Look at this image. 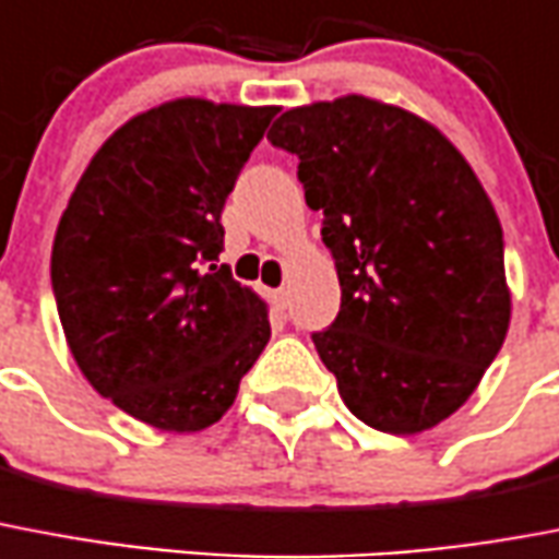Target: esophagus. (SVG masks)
Here are the masks:
<instances>
[{
  "mask_svg": "<svg viewBox=\"0 0 559 559\" xmlns=\"http://www.w3.org/2000/svg\"><path fill=\"white\" fill-rule=\"evenodd\" d=\"M271 302H274L276 311H285V306H288V294H285V288H276V292H271Z\"/></svg>",
  "mask_w": 559,
  "mask_h": 559,
  "instance_id": "34e87169",
  "label": "esophagus"
}]
</instances>
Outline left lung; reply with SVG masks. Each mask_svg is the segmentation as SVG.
Returning a JSON list of instances; mask_svg holds the SVG:
<instances>
[{
  "instance_id": "1",
  "label": "left lung",
  "mask_w": 559,
  "mask_h": 559,
  "mask_svg": "<svg viewBox=\"0 0 559 559\" xmlns=\"http://www.w3.org/2000/svg\"><path fill=\"white\" fill-rule=\"evenodd\" d=\"M267 141L300 158L341 280L311 341L343 404L392 436L456 413L508 323L502 225L456 146L413 111L346 95L283 111Z\"/></svg>"
}]
</instances>
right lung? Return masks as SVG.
<instances>
[{
  "mask_svg": "<svg viewBox=\"0 0 559 559\" xmlns=\"http://www.w3.org/2000/svg\"><path fill=\"white\" fill-rule=\"evenodd\" d=\"M276 106L178 97L109 135L62 213L57 314L103 399L167 432L230 409L271 341L267 306L216 265L222 210Z\"/></svg>",
  "mask_w": 559,
  "mask_h": 559,
  "instance_id": "1",
  "label": "right lung"
}]
</instances>
